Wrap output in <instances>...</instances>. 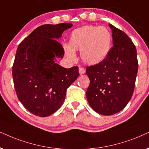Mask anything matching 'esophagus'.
Segmentation results:
<instances>
[{"instance_id":"1","label":"esophagus","mask_w":149,"mask_h":149,"mask_svg":"<svg viewBox=\"0 0 149 149\" xmlns=\"http://www.w3.org/2000/svg\"><path fill=\"white\" fill-rule=\"evenodd\" d=\"M79 73H80V75L84 74V73H85V69L83 67H80L79 68Z\"/></svg>"}]
</instances>
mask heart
<instances>
[{
  "label": "heart",
  "instance_id": "1",
  "mask_svg": "<svg viewBox=\"0 0 149 149\" xmlns=\"http://www.w3.org/2000/svg\"><path fill=\"white\" fill-rule=\"evenodd\" d=\"M112 36L104 27L85 25L74 29L65 45V55L71 62L76 61L75 51H80V58L86 65H95L108 56L111 48Z\"/></svg>",
  "mask_w": 149,
  "mask_h": 149
}]
</instances>
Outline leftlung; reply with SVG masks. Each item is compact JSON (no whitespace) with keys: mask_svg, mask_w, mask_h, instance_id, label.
Returning a JSON list of instances; mask_svg holds the SVG:
<instances>
[{"mask_svg":"<svg viewBox=\"0 0 149 149\" xmlns=\"http://www.w3.org/2000/svg\"><path fill=\"white\" fill-rule=\"evenodd\" d=\"M113 45L102 63L87 67L90 80L86 98L97 113L111 116L120 112L132 97L138 69L137 51L130 38L113 25Z\"/></svg>","mask_w":149,"mask_h":149,"instance_id":"left-lung-1","label":"left lung"}]
</instances>
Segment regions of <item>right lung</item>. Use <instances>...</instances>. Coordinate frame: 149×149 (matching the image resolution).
Wrapping results in <instances>:
<instances>
[{"label": "right lung", "instance_id": "add662e5", "mask_svg": "<svg viewBox=\"0 0 149 149\" xmlns=\"http://www.w3.org/2000/svg\"><path fill=\"white\" fill-rule=\"evenodd\" d=\"M71 23L44 24L24 39L17 49L12 67L16 95L33 115L54 113L65 101L67 88L79 76L78 67L66 69L56 63L65 51L57 40Z\"/></svg>", "mask_w": 149, "mask_h": 149}]
</instances>
